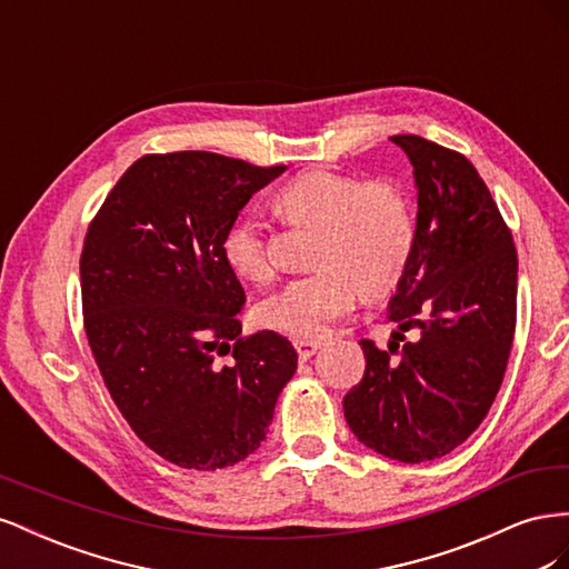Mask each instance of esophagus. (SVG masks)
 Listing matches in <instances>:
<instances>
[{
	"instance_id": "1",
	"label": "esophagus",
	"mask_w": 569,
	"mask_h": 569,
	"mask_svg": "<svg viewBox=\"0 0 569 569\" xmlns=\"http://www.w3.org/2000/svg\"><path fill=\"white\" fill-rule=\"evenodd\" d=\"M295 349H297L301 360H311L318 353L320 343L313 341V339H295Z\"/></svg>"
}]
</instances>
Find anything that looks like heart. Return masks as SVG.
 I'll return each instance as SVG.
<instances>
[{"instance_id":"heart-1","label":"heart","mask_w":569,"mask_h":569,"mask_svg":"<svg viewBox=\"0 0 569 569\" xmlns=\"http://www.w3.org/2000/svg\"><path fill=\"white\" fill-rule=\"evenodd\" d=\"M278 211L299 226H318L316 272L289 280L258 306V320L291 337H320L363 297H385L401 280L416 244V220L401 184L363 182L337 170H308L289 180ZM222 261L244 282L272 274L270 242L258 218H239L222 234Z\"/></svg>"}]
</instances>
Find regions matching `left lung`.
Instances as JSON below:
<instances>
[{
	"label": "left lung",
	"instance_id": "obj_1",
	"mask_svg": "<svg viewBox=\"0 0 569 569\" xmlns=\"http://www.w3.org/2000/svg\"><path fill=\"white\" fill-rule=\"evenodd\" d=\"M418 189L416 244L389 320L420 337L363 339L366 375L343 416L368 449L401 462L451 453L487 418L501 389L518 311V251L489 187L458 151L393 134Z\"/></svg>",
	"mask_w": 569,
	"mask_h": 569
}]
</instances>
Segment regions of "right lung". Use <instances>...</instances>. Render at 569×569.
<instances>
[{
  "label": "right lung",
  "mask_w": 569,
  "mask_h": 569,
  "mask_svg": "<svg viewBox=\"0 0 569 569\" xmlns=\"http://www.w3.org/2000/svg\"><path fill=\"white\" fill-rule=\"evenodd\" d=\"M280 173L211 151L149 153L84 237L82 313L99 372L132 432L187 470L251 456L297 372L282 335L239 337L244 289L220 253L239 211ZM226 352L236 360L220 367Z\"/></svg>",
  "instance_id": "1"
}]
</instances>
